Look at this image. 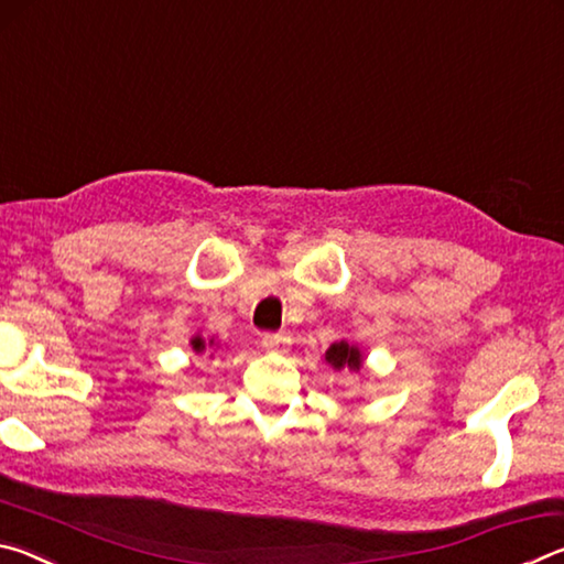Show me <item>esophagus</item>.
<instances>
[{
    "label": "esophagus",
    "instance_id": "1",
    "mask_svg": "<svg viewBox=\"0 0 564 564\" xmlns=\"http://www.w3.org/2000/svg\"><path fill=\"white\" fill-rule=\"evenodd\" d=\"M261 346L265 350H273V352H285L291 346V338L285 336V333H263Z\"/></svg>",
    "mask_w": 564,
    "mask_h": 564
}]
</instances>
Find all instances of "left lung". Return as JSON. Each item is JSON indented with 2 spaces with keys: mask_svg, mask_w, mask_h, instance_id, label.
I'll return each instance as SVG.
<instances>
[{
  "mask_svg": "<svg viewBox=\"0 0 564 564\" xmlns=\"http://www.w3.org/2000/svg\"><path fill=\"white\" fill-rule=\"evenodd\" d=\"M326 360L330 362L333 368H350V370H360L362 366V358H360V350L356 346H348L346 340L340 343H333L326 352Z\"/></svg>",
  "mask_w": 564,
  "mask_h": 564,
  "instance_id": "obj_1",
  "label": "left lung"
}]
</instances>
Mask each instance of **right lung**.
Segmentation results:
<instances>
[{"instance_id":"1","label":"right lung","mask_w":564,"mask_h":564,"mask_svg":"<svg viewBox=\"0 0 564 564\" xmlns=\"http://www.w3.org/2000/svg\"><path fill=\"white\" fill-rule=\"evenodd\" d=\"M191 346H194V350H204V340L194 338V340H191Z\"/></svg>"}]
</instances>
